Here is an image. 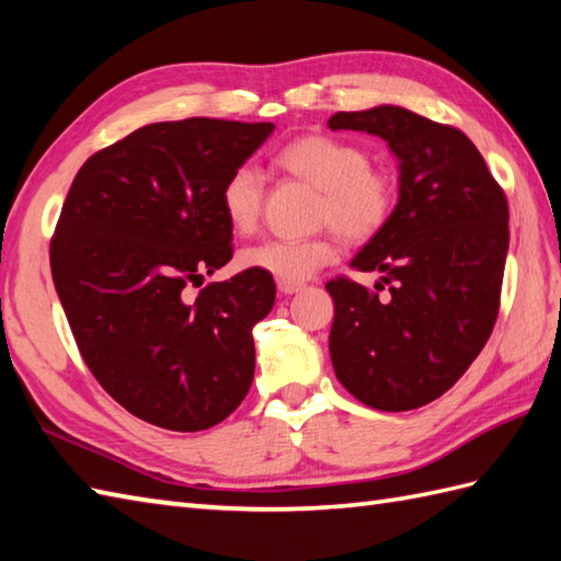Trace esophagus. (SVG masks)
Returning a JSON list of instances; mask_svg holds the SVG:
<instances>
[{
  "instance_id": "1",
  "label": "esophagus",
  "mask_w": 561,
  "mask_h": 561,
  "mask_svg": "<svg viewBox=\"0 0 561 561\" xmlns=\"http://www.w3.org/2000/svg\"><path fill=\"white\" fill-rule=\"evenodd\" d=\"M277 289H279V294H284V296H291V294L304 291L306 284H301V282H277Z\"/></svg>"
}]
</instances>
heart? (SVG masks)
<instances>
[{
    "label": "heart",
    "instance_id": "1",
    "mask_svg": "<svg viewBox=\"0 0 561 561\" xmlns=\"http://www.w3.org/2000/svg\"><path fill=\"white\" fill-rule=\"evenodd\" d=\"M279 165L320 193L316 219L330 224L347 241H368L388 224L396 187L390 178L371 169L368 153L352 141L306 135L279 151ZM265 183L257 171L241 165L221 187V209L236 233H250L262 211ZM335 257L328 238L287 241L274 238L245 248L238 262L243 270L262 272L277 282H304Z\"/></svg>",
    "mask_w": 561,
    "mask_h": 561
}]
</instances>
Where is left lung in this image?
Instances as JSON below:
<instances>
[{
    "label": "left lung",
    "mask_w": 561,
    "mask_h": 561,
    "mask_svg": "<svg viewBox=\"0 0 561 561\" xmlns=\"http://www.w3.org/2000/svg\"><path fill=\"white\" fill-rule=\"evenodd\" d=\"M328 127L386 139L400 171L388 224L350 262L378 272L376 287L325 284L332 368L368 408L416 410L444 396L492 335L508 250L504 190L460 129L400 105L335 113Z\"/></svg>",
    "instance_id": "8db88e82"
}]
</instances>
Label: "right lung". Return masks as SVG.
<instances>
[{"instance_id": "right-lung-1", "label": "right lung", "mask_w": 561, "mask_h": 561, "mask_svg": "<svg viewBox=\"0 0 561 561\" xmlns=\"http://www.w3.org/2000/svg\"><path fill=\"white\" fill-rule=\"evenodd\" d=\"M272 123H151L81 165L59 214L50 267L83 362L139 420L171 432L224 422L255 376L253 328L274 279L245 270L183 289L231 260L221 187Z\"/></svg>"}]
</instances>
